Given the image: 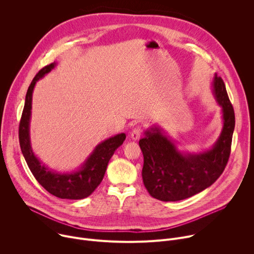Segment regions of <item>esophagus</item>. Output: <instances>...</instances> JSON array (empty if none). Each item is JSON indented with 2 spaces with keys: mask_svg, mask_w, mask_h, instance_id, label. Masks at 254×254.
I'll list each match as a JSON object with an SVG mask.
<instances>
[{
  "mask_svg": "<svg viewBox=\"0 0 254 254\" xmlns=\"http://www.w3.org/2000/svg\"><path fill=\"white\" fill-rule=\"evenodd\" d=\"M140 128H138V127H135V128H133L132 130H131V132H130V138L131 139H133V140H137V139H139V137H140Z\"/></svg>",
  "mask_w": 254,
  "mask_h": 254,
  "instance_id": "1",
  "label": "esophagus"
}]
</instances>
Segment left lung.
Here are the masks:
<instances>
[{"mask_svg":"<svg viewBox=\"0 0 254 254\" xmlns=\"http://www.w3.org/2000/svg\"><path fill=\"white\" fill-rule=\"evenodd\" d=\"M211 90L221 107L223 123L212 148L198 153L181 151L177 141L158 126L144 130L139 139L142 182L152 197L165 202L187 199L210 187L223 173L230 155L235 116L225 84L216 73Z\"/></svg>","mask_w":254,"mask_h":254,"instance_id":"8db88e82","label":"left lung"}]
</instances>
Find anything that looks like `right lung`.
<instances>
[{"label":"right lung","mask_w":254,"mask_h":254,"mask_svg":"<svg viewBox=\"0 0 254 254\" xmlns=\"http://www.w3.org/2000/svg\"><path fill=\"white\" fill-rule=\"evenodd\" d=\"M56 62L42 68L32 80L26 94L25 105L19 126V140L25 161L38 183L50 194L69 200H80L88 197L101 183L107 164L126 139V133H118L99 142L83 164L71 172H56L49 169L35 155L31 146L30 121L32 110V96L38 80L55 68Z\"/></svg>","instance_id":"add662e5"}]
</instances>
